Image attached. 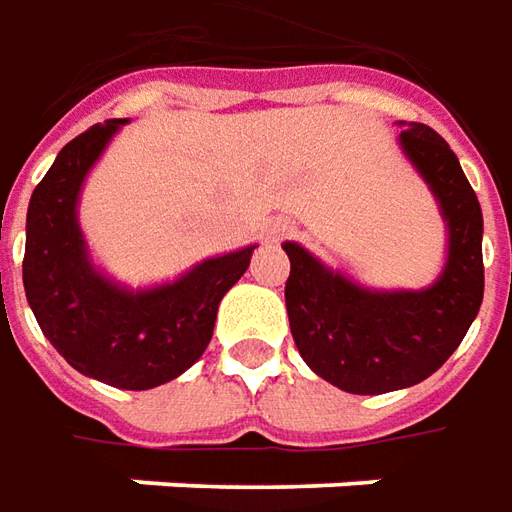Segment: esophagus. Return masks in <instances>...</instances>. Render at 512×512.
<instances>
[{"instance_id":"obj_1","label":"esophagus","mask_w":512,"mask_h":512,"mask_svg":"<svg viewBox=\"0 0 512 512\" xmlns=\"http://www.w3.org/2000/svg\"><path fill=\"white\" fill-rule=\"evenodd\" d=\"M291 229H294V226H291L289 221H274L272 226H269V232H266V235H269V240H280V238H286Z\"/></svg>"}]
</instances>
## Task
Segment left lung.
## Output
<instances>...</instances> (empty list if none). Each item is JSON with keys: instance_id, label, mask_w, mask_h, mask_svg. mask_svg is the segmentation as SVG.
Listing matches in <instances>:
<instances>
[{"instance_id": "left-lung-1", "label": "left lung", "mask_w": 512, "mask_h": 512, "mask_svg": "<svg viewBox=\"0 0 512 512\" xmlns=\"http://www.w3.org/2000/svg\"><path fill=\"white\" fill-rule=\"evenodd\" d=\"M399 147L439 203L448 255L425 289H368L286 240V311L294 345L317 377L348 394L411 388L465 340L485 297L482 206L448 141L399 121Z\"/></svg>"}]
</instances>
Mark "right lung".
<instances>
[{"label":"right lung","mask_w":512,"mask_h":512,"mask_svg":"<svg viewBox=\"0 0 512 512\" xmlns=\"http://www.w3.org/2000/svg\"><path fill=\"white\" fill-rule=\"evenodd\" d=\"M124 124L113 118L73 138L33 189L22 280L42 334L79 374L147 391L201 360L223 294L249 269L257 243L206 257L147 289L98 269L79 223L81 186Z\"/></svg>","instance_id":"right-lung-1"}]
</instances>
